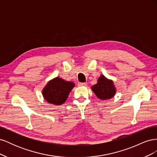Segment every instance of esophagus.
Returning <instances> with one entry per match:
<instances>
[{"mask_svg":"<svg viewBox=\"0 0 157 157\" xmlns=\"http://www.w3.org/2000/svg\"><path fill=\"white\" fill-rule=\"evenodd\" d=\"M78 84L80 86H86V83H85V82H78Z\"/></svg>","mask_w":157,"mask_h":157,"instance_id":"1","label":"esophagus"}]
</instances>
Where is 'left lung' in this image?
<instances>
[{
  "label": "left lung",
  "mask_w": 157,
  "mask_h": 157,
  "mask_svg": "<svg viewBox=\"0 0 157 157\" xmlns=\"http://www.w3.org/2000/svg\"><path fill=\"white\" fill-rule=\"evenodd\" d=\"M93 92L101 99H108L115 96L116 90L112 80L107 79L103 75L99 78L96 84L92 86Z\"/></svg>",
  "instance_id": "1"
}]
</instances>
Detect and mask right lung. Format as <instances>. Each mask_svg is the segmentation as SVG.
<instances>
[{
  "mask_svg": "<svg viewBox=\"0 0 157 157\" xmlns=\"http://www.w3.org/2000/svg\"><path fill=\"white\" fill-rule=\"evenodd\" d=\"M74 86L73 82L65 81L62 78L56 77L46 84L42 90V94L48 103L59 105L66 101Z\"/></svg>",
  "mask_w": 157,
  "mask_h": 157,
  "instance_id": "right-lung-1",
  "label": "right lung"
}]
</instances>
